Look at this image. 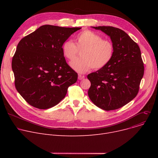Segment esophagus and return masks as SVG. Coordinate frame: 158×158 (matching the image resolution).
<instances>
[{"instance_id":"esophagus-1","label":"esophagus","mask_w":158,"mask_h":158,"mask_svg":"<svg viewBox=\"0 0 158 158\" xmlns=\"http://www.w3.org/2000/svg\"><path fill=\"white\" fill-rule=\"evenodd\" d=\"M85 77V76H83V75H81V74H79V76H78V79H79V80L83 79Z\"/></svg>"}]
</instances>
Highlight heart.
I'll list each match as a JSON object with an SVG mask.
<instances>
[{
	"label": "heart",
	"instance_id": "b5f03b06",
	"mask_svg": "<svg viewBox=\"0 0 158 158\" xmlns=\"http://www.w3.org/2000/svg\"><path fill=\"white\" fill-rule=\"evenodd\" d=\"M82 50L81 57L70 62L71 67L79 73H85L94 68L103 69L110 63L114 55V46L111 41L104 40L97 33L89 30L82 31L75 38V44L66 40L61 45L63 56L73 60Z\"/></svg>",
	"mask_w": 158,
	"mask_h": 158
}]
</instances>
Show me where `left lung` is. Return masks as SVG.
Returning a JSON list of instances; mask_svg holds the SVG:
<instances>
[{
	"mask_svg": "<svg viewBox=\"0 0 158 158\" xmlns=\"http://www.w3.org/2000/svg\"><path fill=\"white\" fill-rule=\"evenodd\" d=\"M109 36L114 55L103 69L88 75L91 82L88 96L94 104L106 111L120 108L138 94L144 73L139 46L126 32L111 26L92 27Z\"/></svg>",
	"mask_w": 158,
	"mask_h": 158,
	"instance_id": "1",
	"label": "left lung"
}]
</instances>
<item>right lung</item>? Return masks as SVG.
Wrapping results in <instances>:
<instances>
[{
	"mask_svg": "<svg viewBox=\"0 0 158 158\" xmlns=\"http://www.w3.org/2000/svg\"><path fill=\"white\" fill-rule=\"evenodd\" d=\"M81 29L44 25L20 41L12 60L15 84L32 106L51 108L76 82L77 73L66 63L61 45Z\"/></svg>",
	"mask_w": 158,
	"mask_h": 158,
	"instance_id": "obj_1",
	"label": "right lung"
}]
</instances>
